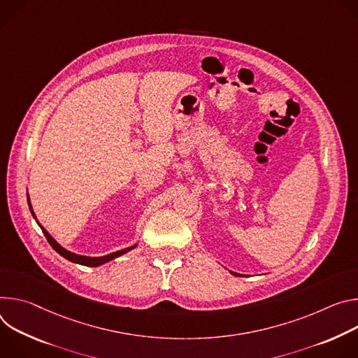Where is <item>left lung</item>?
I'll list each match as a JSON object with an SVG mask.
<instances>
[{
	"label": "left lung",
	"instance_id": "8db88e82",
	"mask_svg": "<svg viewBox=\"0 0 358 358\" xmlns=\"http://www.w3.org/2000/svg\"><path fill=\"white\" fill-rule=\"evenodd\" d=\"M230 273H231V274H236V273H234V271H230Z\"/></svg>",
	"mask_w": 358,
	"mask_h": 358
}]
</instances>
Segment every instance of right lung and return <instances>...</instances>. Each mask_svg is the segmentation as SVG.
I'll use <instances>...</instances> for the list:
<instances>
[{
	"label": "right lung",
	"mask_w": 358,
	"mask_h": 358,
	"mask_svg": "<svg viewBox=\"0 0 358 358\" xmlns=\"http://www.w3.org/2000/svg\"><path fill=\"white\" fill-rule=\"evenodd\" d=\"M27 199H28V206H29L31 215H32V217L36 220V216H35V213H34V210H32V206H31L29 196H27ZM36 223L39 224V227H41V230L44 231V234H45V237H47V241L50 242V245L52 246V249H54L57 253H59L62 257H65L66 260H69V262H72V263H76V264L90 266V267H98V266L105 264V263H108V262H110V260H113V259H116V257H119V256H122V255H125V253H128L129 250H132V249L136 248V245H134V246L125 248V249H122V250H117V252H113V253H109V255H105V256H99V257H91V256L76 255V253L69 252V250H66L65 248H62V246L54 239V237L47 231V229H45L44 226H41V223H39L38 220H36Z\"/></svg>",
	"instance_id": "right-lung-1"
}]
</instances>
